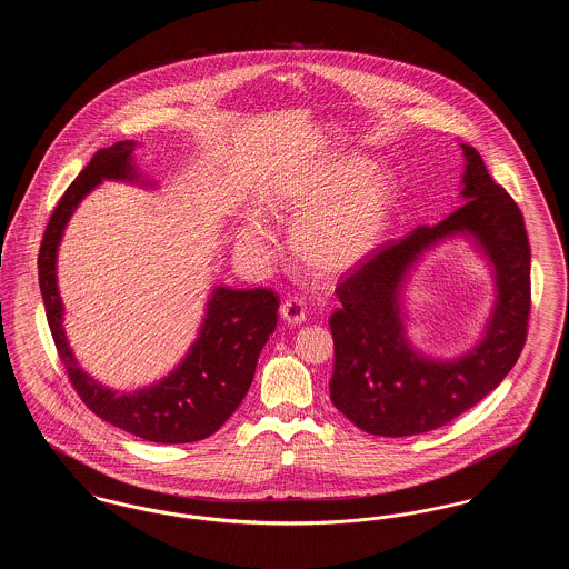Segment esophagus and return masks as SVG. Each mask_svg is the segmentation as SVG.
<instances>
[{
	"mask_svg": "<svg viewBox=\"0 0 569 569\" xmlns=\"http://www.w3.org/2000/svg\"><path fill=\"white\" fill-rule=\"evenodd\" d=\"M279 316L286 325L298 326L305 322V302L298 300V298H290L281 305L279 309Z\"/></svg>",
	"mask_w": 569,
	"mask_h": 569,
	"instance_id": "esophagus-1",
	"label": "esophagus"
}]
</instances>
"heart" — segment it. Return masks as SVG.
<instances>
[{
	"label": "heart",
	"instance_id": "b5f03b06",
	"mask_svg": "<svg viewBox=\"0 0 569 569\" xmlns=\"http://www.w3.org/2000/svg\"><path fill=\"white\" fill-rule=\"evenodd\" d=\"M373 164L358 151L335 153L277 183L264 200L267 213L295 221L290 251L316 281L332 283L358 271L386 237L397 181ZM239 247L251 258H267L271 232L258 219H244Z\"/></svg>",
	"mask_w": 569,
	"mask_h": 569
}]
</instances>
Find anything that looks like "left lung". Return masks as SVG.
<instances>
[{"label":"left lung","instance_id":"8db88e82","mask_svg":"<svg viewBox=\"0 0 569 569\" xmlns=\"http://www.w3.org/2000/svg\"><path fill=\"white\" fill-rule=\"evenodd\" d=\"M462 179L455 213L386 244L337 288L330 316L335 369L330 399L367 433L435 431L480 403L515 367L527 339L531 249L522 213L480 153L460 142ZM462 238L488 262L496 300L481 339L452 359L416 349L406 335V281L435 246Z\"/></svg>","mask_w":569,"mask_h":569}]
</instances>
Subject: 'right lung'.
Wrapping results in <instances>:
<instances>
[{
  "label": "right lung",
  "mask_w": 569,
  "mask_h": 569,
  "mask_svg": "<svg viewBox=\"0 0 569 569\" xmlns=\"http://www.w3.org/2000/svg\"><path fill=\"white\" fill-rule=\"evenodd\" d=\"M136 144V140H119L100 149L61 196L40 244V292L57 352L82 403L104 422L140 439L190 443L216 433L241 406L258 356L274 332L279 297L267 288L213 286L198 335L183 360L168 376L144 388L117 392L82 369L63 328L66 309L57 283L59 244L70 217L100 183L123 181L144 190L160 188L138 170Z\"/></svg>",
  "instance_id": "1"
}]
</instances>
